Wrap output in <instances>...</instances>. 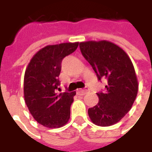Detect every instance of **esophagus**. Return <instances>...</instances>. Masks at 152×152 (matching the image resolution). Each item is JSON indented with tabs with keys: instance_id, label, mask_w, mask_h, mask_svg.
<instances>
[{
	"instance_id": "esophagus-1",
	"label": "esophagus",
	"mask_w": 152,
	"mask_h": 152,
	"mask_svg": "<svg viewBox=\"0 0 152 152\" xmlns=\"http://www.w3.org/2000/svg\"><path fill=\"white\" fill-rule=\"evenodd\" d=\"M87 92H88V89H77V91H76V94H77L78 95H85V94H86Z\"/></svg>"
}]
</instances>
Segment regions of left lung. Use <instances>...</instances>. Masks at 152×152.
I'll return each instance as SVG.
<instances>
[{"label":"left lung","mask_w":152,"mask_h":152,"mask_svg":"<svg viewBox=\"0 0 152 152\" xmlns=\"http://www.w3.org/2000/svg\"><path fill=\"white\" fill-rule=\"evenodd\" d=\"M79 46L99 80H107L105 92L97 94L98 104L88 110L89 118L102 127L116 124L137 97L138 82L133 63L122 48L108 40L83 41Z\"/></svg>","instance_id":"8db88e82"}]
</instances>
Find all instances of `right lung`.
I'll list each match as a JSON object with an SVG mask.
<instances>
[{"label": "right lung", "mask_w": 152, "mask_h": 152, "mask_svg": "<svg viewBox=\"0 0 152 152\" xmlns=\"http://www.w3.org/2000/svg\"><path fill=\"white\" fill-rule=\"evenodd\" d=\"M78 42L46 45L35 53L26 68L23 80L25 103L35 121L47 128H60L70 119L76 92L60 93L58 80L64 57L77 49Z\"/></svg>", "instance_id": "add662e5"}]
</instances>
